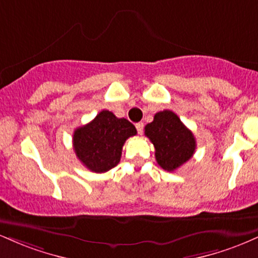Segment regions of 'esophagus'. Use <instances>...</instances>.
<instances>
[{
    "mask_svg": "<svg viewBox=\"0 0 258 258\" xmlns=\"http://www.w3.org/2000/svg\"><path fill=\"white\" fill-rule=\"evenodd\" d=\"M135 126H137V130H138L139 134H143V132H144V123H143V121H140V123H137V124H135Z\"/></svg>",
    "mask_w": 258,
    "mask_h": 258,
    "instance_id": "obj_1",
    "label": "esophagus"
}]
</instances>
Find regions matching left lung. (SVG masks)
I'll list each match as a JSON object with an SVG mask.
<instances>
[{"instance_id":"left-lung-1","label":"left lung","mask_w":258,"mask_h":258,"mask_svg":"<svg viewBox=\"0 0 258 258\" xmlns=\"http://www.w3.org/2000/svg\"><path fill=\"white\" fill-rule=\"evenodd\" d=\"M145 135L155 146L156 161L167 172H173L192 157L196 149L194 134L174 112H158L145 126Z\"/></svg>"}]
</instances>
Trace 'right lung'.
<instances>
[{
    "instance_id": "1",
    "label": "right lung",
    "mask_w": 258,
    "mask_h": 258,
    "mask_svg": "<svg viewBox=\"0 0 258 258\" xmlns=\"http://www.w3.org/2000/svg\"><path fill=\"white\" fill-rule=\"evenodd\" d=\"M134 135L137 129L128 119L103 109L90 123L75 129V155L91 172L105 173L119 163L124 143Z\"/></svg>"
}]
</instances>
